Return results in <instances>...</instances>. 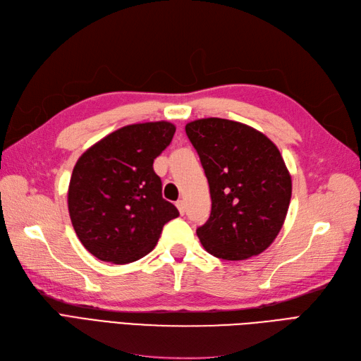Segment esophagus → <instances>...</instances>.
Instances as JSON below:
<instances>
[{
    "instance_id": "1",
    "label": "esophagus",
    "mask_w": 361,
    "mask_h": 361,
    "mask_svg": "<svg viewBox=\"0 0 361 361\" xmlns=\"http://www.w3.org/2000/svg\"><path fill=\"white\" fill-rule=\"evenodd\" d=\"M176 206H178L179 212L183 215V212H185V202H183V200H178V202H176Z\"/></svg>"
}]
</instances>
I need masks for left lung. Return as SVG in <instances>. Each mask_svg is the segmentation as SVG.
Instances as JSON below:
<instances>
[{
  "label": "left lung",
  "instance_id": "8db88e82",
  "mask_svg": "<svg viewBox=\"0 0 361 361\" xmlns=\"http://www.w3.org/2000/svg\"><path fill=\"white\" fill-rule=\"evenodd\" d=\"M211 191V216L197 228L207 253L245 260L265 251L285 223L292 180L272 141L227 118H199L185 126Z\"/></svg>",
  "mask_w": 361,
  "mask_h": 361
}]
</instances>
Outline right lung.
I'll return each instance as SVG.
<instances>
[{"label": "right lung", "mask_w": 361, "mask_h": 361, "mask_svg": "<svg viewBox=\"0 0 361 361\" xmlns=\"http://www.w3.org/2000/svg\"><path fill=\"white\" fill-rule=\"evenodd\" d=\"M170 122L120 128L76 161L68 191L71 221L81 244L102 262L130 264L155 248L179 211L162 199L154 161L174 135Z\"/></svg>", "instance_id": "right-lung-1"}]
</instances>
